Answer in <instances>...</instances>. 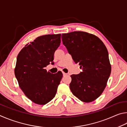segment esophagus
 Instances as JSON below:
<instances>
[{
  "label": "esophagus",
  "mask_w": 127,
  "mask_h": 127,
  "mask_svg": "<svg viewBox=\"0 0 127 127\" xmlns=\"http://www.w3.org/2000/svg\"><path fill=\"white\" fill-rule=\"evenodd\" d=\"M62 74H63L64 76H66V75H67V74H66V73H65L64 72H62Z\"/></svg>",
  "instance_id": "esophagus-1"
}]
</instances>
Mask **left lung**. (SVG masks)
Masks as SVG:
<instances>
[{
  "mask_svg": "<svg viewBox=\"0 0 127 127\" xmlns=\"http://www.w3.org/2000/svg\"><path fill=\"white\" fill-rule=\"evenodd\" d=\"M62 40L83 69L79 74L71 75V91L82 101H93L105 89L111 73L107 48L96 35L81 31L62 34Z\"/></svg>",
  "mask_w": 127,
  "mask_h": 127,
  "instance_id": "obj_1",
  "label": "left lung"
}]
</instances>
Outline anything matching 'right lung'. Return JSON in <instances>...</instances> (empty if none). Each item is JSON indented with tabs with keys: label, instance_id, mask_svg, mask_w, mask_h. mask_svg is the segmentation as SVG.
Listing matches in <instances>:
<instances>
[{
	"label": "right lung",
	"instance_id": "right-lung-1",
	"mask_svg": "<svg viewBox=\"0 0 127 127\" xmlns=\"http://www.w3.org/2000/svg\"><path fill=\"white\" fill-rule=\"evenodd\" d=\"M61 35L37 37L18 55L14 74L19 87L28 99L39 105L48 103L55 97L63 76L61 71L53 74L44 69L50 63L53 64Z\"/></svg>",
	"mask_w": 127,
	"mask_h": 127
}]
</instances>
